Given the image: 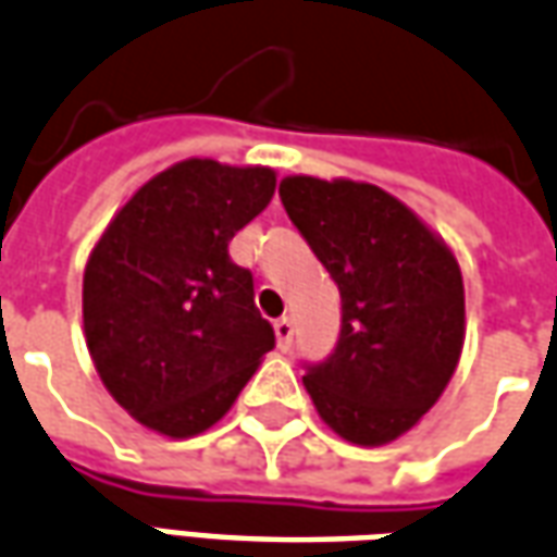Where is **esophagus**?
Listing matches in <instances>:
<instances>
[{
    "mask_svg": "<svg viewBox=\"0 0 557 557\" xmlns=\"http://www.w3.org/2000/svg\"><path fill=\"white\" fill-rule=\"evenodd\" d=\"M274 332H277L280 349H289L292 334H295V322H292V317H280L277 322H274Z\"/></svg>",
    "mask_w": 557,
    "mask_h": 557,
    "instance_id": "esophagus-1",
    "label": "esophagus"
}]
</instances>
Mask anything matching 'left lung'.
<instances>
[{"label": "left lung", "instance_id": "obj_1", "mask_svg": "<svg viewBox=\"0 0 557 557\" xmlns=\"http://www.w3.org/2000/svg\"><path fill=\"white\" fill-rule=\"evenodd\" d=\"M280 198L341 289V337L305 376L322 422L356 446L407 434L449 386L465 346V283L446 240L359 181L292 174Z\"/></svg>", "mask_w": 557, "mask_h": 557}]
</instances>
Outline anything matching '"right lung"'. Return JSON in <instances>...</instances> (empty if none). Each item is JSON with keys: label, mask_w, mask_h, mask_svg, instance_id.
<instances>
[{"label": "right lung", "mask_w": 557, "mask_h": 557, "mask_svg": "<svg viewBox=\"0 0 557 557\" xmlns=\"http://www.w3.org/2000/svg\"><path fill=\"white\" fill-rule=\"evenodd\" d=\"M265 165L184 159L114 213L84 271V334L111 398L144 428L184 441L216 425L274 329L228 240L265 211Z\"/></svg>", "instance_id": "1"}]
</instances>
